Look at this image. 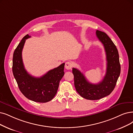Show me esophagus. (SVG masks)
Returning <instances> with one entry per match:
<instances>
[{
  "mask_svg": "<svg viewBox=\"0 0 133 133\" xmlns=\"http://www.w3.org/2000/svg\"><path fill=\"white\" fill-rule=\"evenodd\" d=\"M72 66V63L71 62H66L65 64V68L67 70H70Z\"/></svg>",
  "mask_w": 133,
  "mask_h": 133,
  "instance_id": "34e87169",
  "label": "esophagus"
}]
</instances>
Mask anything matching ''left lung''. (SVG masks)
<instances>
[{
  "instance_id": "obj_1",
  "label": "left lung",
  "mask_w": 133,
  "mask_h": 133,
  "mask_svg": "<svg viewBox=\"0 0 133 133\" xmlns=\"http://www.w3.org/2000/svg\"><path fill=\"white\" fill-rule=\"evenodd\" d=\"M96 35L104 45L107 55V72L103 80L97 84L90 83L80 71L72 68L76 91L82 97L94 100L102 99L113 91L121 72L119 55L116 46L103 31L97 30Z\"/></svg>"
}]
</instances>
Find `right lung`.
Masks as SVG:
<instances>
[{
    "mask_svg": "<svg viewBox=\"0 0 133 133\" xmlns=\"http://www.w3.org/2000/svg\"><path fill=\"white\" fill-rule=\"evenodd\" d=\"M26 35L21 41L13 55L12 72L20 91L28 99L38 103H46L56 95L59 82L64 75L65 63L49 71L40 77L32 76L25 69L22 52L25 40L30 38Z\"/></svg>",
    "mask_w": 133,
    "mask_h": 133,
    "instance_id": "add662e5",
    "label": "right lung"
}]
</instances>
